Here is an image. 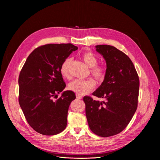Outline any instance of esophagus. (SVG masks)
<instances>
[{
	"label": "esophagus",
	"instance_id": "esophagus-1",
	"mask_svg": "<svg viewBox=\"0 0 160 160\" xmlns=\"http://www.w3.org/2000/svg\"><path fill=\"white\" fill-rule=\"evenodd\" d=\"M76 97H77V99H81V98H82V97L80 96V95H76Z\"/></svg>",
	"mask_w": 160,
	"mask_h": 160
}]
</instances>
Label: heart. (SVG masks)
<instances>
[{"mask_svg": "<svg viewBox=\"0 0 160 160\" xmlns=\"http://www.w3.org/2000/svg\"><path fill=\"white\" fill-rule=\"evenodd\" d=\"M81 58L86 64L91 67V75L98 81H104L106 75V68L103 65H98L97 57L91 51H85L81 54ZM71 58H67L62 62L60 67V72L62 77L66 78L69 77V67ZM96 86L94 80L89 78L86 80H75L71 82L69 89L77 95H85L93 91Z\"/></svg>", "mask_w": 160, "mask_h": 160, "instance_id": "1", "label": "heart"}]
</instances>
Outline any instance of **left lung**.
Wrapping results in <instances>:
<instances>
[{
    "mask_svg": "<svg viewBox=\"0 0 160 160\" xmlns=\"http://www.w3.org/2000/svg\"><path fill=\"white\" fill-rule=\"evenodd\" d=\"M106 62V75L93 95L105 101L83 97L89 128L96 135L107 138L121 132L135 113L138 103L139 79L130 58L115 47H95Z\"/></svg>",
    "mask_w": 160,
    "mask_h": 160,
    "instance_id": "left-lung-1",
    "label": "left lung"
}]
</instances>
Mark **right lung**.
I'll return each mask as SVG.
<instances>
[{
  "label": "right lung",
  "instance_id": "add662e5",
  "mask_svg": "<svg viewBox=\"0 0 160 160\" xmlns=\"http://www.w3.org/2000/svg\"><path fill=\"white\" fill-rule=\"evenodd\" d=\"M78 47L71 43L41 45L27 58L19 77V102L30 127L45 136L62 132L67 124L74 92L66 91L60 72L62 62Z\"/></svg>",
  "mask_w": 160,
  "mask_h": 160
}]
</instances>
